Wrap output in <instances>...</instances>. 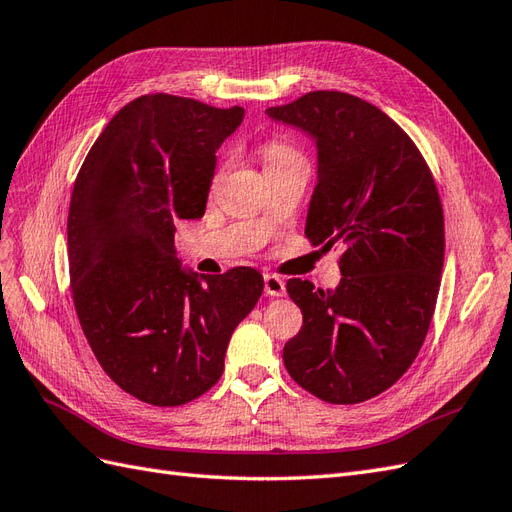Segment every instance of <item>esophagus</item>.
Listing matches in <instances>:
<instances>
[{"label": "esophagus", "instance_id": "1", "mask_svg": "<svg viewBox=\"0 0 512 512\" xmlns=\"http://www.w3.org/2000/svg\"><path fill=\"white\" fill-rule=\"evenodd\" d=\"M264 292L266 296H272V298H279L285 294V281L274 277V274H264Z\"/></svg>", "mask_w": 512, "mask_h": 512}]
</instances>
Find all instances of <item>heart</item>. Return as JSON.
<instances>
[{
    "mask_svg": "<svg viewBox=\"0 0 512 512\" xmlns=\"http://www.w3.org/2000/svg\"><path fill=\"white\" fill-rule=\"evenodd\" d=\"M294 157H300L294 149L287 147V144L279 142V140H272L264 147V160H266V168L270 166H277L283 162H290Z\"/></svg>",
    "mask_w": 512,
    "mask_h": 512,
    "instance_id": "heart-1",
    "label": "heart"
}]
</instances>
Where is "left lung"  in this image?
<instances>
[{
	"mask_svg": "<svg viewBox=\"0 0 512 512\" xmlns=\"http://www.w3.org/2000/svg\"><path fill=\"white\" fill-rule=\"evenodd\" d=\"M266 114L316 144L305 233L344 246L335 290L287 281L303 329L283 363L324 402H365L411 368L435 311L445 248L435 179L400 125L359 97L316 90Z\"/></svg>",
	"mask_w": 512,
	"mask_h": 512,
	"instance_id": "1",
	"label": "left lung"
}]
</instances>
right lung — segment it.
<instances>
[{
    "instance_id": "obj_1",
    "label": "right lung",
    "mask_w": 512,
    "mask_h": 512,
    "mask_svg": "<svg viewBox=\"0 0 512 512\" xmlns=\"http://www.w3.org/2000/svg\"><path fill=\"white\" fill-rule=\"evenodd\" d=\"M244 121L173 97H138L101 131L75 179L67 240L82 331L112 381L155 406L203 396L264 292L253 268L181 266L175 222L205 214L216 151Z\"/></svg>"
}]
</instances>
